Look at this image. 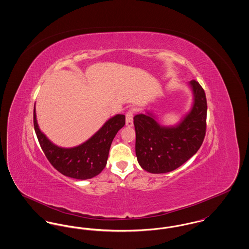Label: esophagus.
Instances as JSON below:
<instances>
[{
	"mask_svg": "<svg viewBox=\"0 0 249 249\" xmlns=\"http://www.w3.org/2000/svg\"><path fill=\"white\" fill-rule=\"evenodd\" d=\"M133 114H134L133 109L128 110L126 113V125L129 127L133 125Z\"/></svg>",
	"mask_w": 249,
	"mask_h": 249,
	"instance_id": "obj_1",
	"label": "esophagus"
}]
</instances>
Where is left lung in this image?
I'll return each mask as SVG.
<instances>
[{"mask_svg":"<svg viewBox=\"0 0 249 249\" xmlns=\"http://www.w3.org/2000/svg\"><path fill=\"white\" fill-rule=\"evenodd\" d=\"M190 86L194 93V105L190 114L177 127H161L153 118L143 114L133 118L135 152L143 170L152 174L174 171L201 147L206 133V97L198 81L191 80Z\"/></svg>","mask_w":249,"mask_h":249,"instance_id":"left-lung-1","label":"left lung"}]
</instances>
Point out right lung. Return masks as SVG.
<instances>
[{"mask_svg":"<svg viewBox=\"0 0 249 249\" xmlns=\"http://www.w3.org/2000/svg\"><path fill=\"white\" fill-rule=\"evenodd\" d=\"M34 125L41 148L51 165L63 176L84 180L98 176L107 165L111 143L125 125V116L117 115L109 119L89 140L72 148H61L48 140L38 128L36 108Z\"/></svg>","mask_w":249,"mask_h":249,"instance_id":"1","label":"right lung"}]
</instances>
